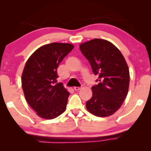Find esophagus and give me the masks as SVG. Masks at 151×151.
Instances as JSON below:
<instances>
[{
	"mask_svg": "<svg viewBox=\"0 0 151 151\" xmlns=\"http://www.w3.org/2000/svg\"><path fill=\"white\" fill-rule=\"evenodd\" d=\"M83 87H84L83 85H81V87H75L74 90H75V91H78V90H81L82 88H83Z\"/></svg>",
	"mask_w": 151,
	"mask_h": 151,
	"instance_id": "1",
	"label": "esophagus"
}]
</instances>
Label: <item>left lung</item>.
Masks as SVG:
<instances>
[{
	"mask_svg": "<svg viewBox=\"0 0 151 151\" xmlns=\"http://www.w3.org/2000/svg\"><path fill=\"white\" fill-rule=\"evenodd\" d=\"M90 62L92 71L99 76V83L92 86V96L86 108L99 117L114 114L122 105L128 93L129 71L123 55L113 44L94 39L79 46Z\"/></svg>",
	"mask_w": 151,
	"mask_h": 151,
	"instance_id": "1",
	"label": "left lung"
}]
</instances>
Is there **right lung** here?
<instances>
[{"mask_svg": "<svg viewBox=\"0 0 151 151\" xmlns=\"http://www.w3.org/2000/svg\"><path fill=\"white\" fill-rule=\"evenodd\" d=\"M66 43H51L36 50L27 60L22 75L26 101L40 117L53 119L64 112L70 93L56 83L57 68L73 49Z\"/></svg>", "mask_w": 151, "mask_h": 151, "instance_id": "right-lung-1", "label": "right lung"}]
</instances>
